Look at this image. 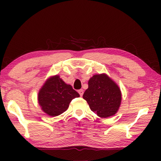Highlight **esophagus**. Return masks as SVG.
I'll return each mask as SVG.
<instances>
[{
  "label": "esophagus",
  "mask_w": 161,
  "mask_h": 161,
  "mask_svg": "<svg viewBox=\"0 0 161 161\" xmlns=\"http://www.w3.org/2000/svg\"><path fill=\"white\" fill-rule=\"evenodd\" d=\"M78 93L80 94V97H82L83 96V94H84V90H83V89H80V90L78 91Z\"/></svg>",
  "instance_id": "obj_1"
}]
</instances>
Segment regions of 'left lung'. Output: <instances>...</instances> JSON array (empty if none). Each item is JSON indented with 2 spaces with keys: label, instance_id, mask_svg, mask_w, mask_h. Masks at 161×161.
<instances>
[{
  "label": "left lung",
  "instance_id": "obj_1",
  "mask_svg": "<svg viewBox=\"0 0 161 161\" xmlns=\"http://www.w3.org/2000/svg\"><path fill=\"white\" fill-rule=\"evenodd\" d=\"M88 85L83 99L90 109L101 118L115 115L121 103V89L115 81L103 73L92 76Z\"/></svg>",
  "mask_w": 161,
  "mask_h": 161
}]
</instances>
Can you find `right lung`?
Instances as JSON below:
<instances>
[{
  "instance_id": "add662e5",
  "label": "right lung",
  "mask_w": 161,
  "mask_h": 161,
  "mask_svg": "<svg viewBox=\"0 0 161 161\" xmlns=\"http://www.w3.org/2000/svg\"><path fill=\"white\" fill-rule=\"evenodd\" d=\"M80 97L72 86L62 80L59 75L49 77L38 92L37 100L43 112L50 116L64 113L73 99Z\"/></svg>"
}]
</instances>
